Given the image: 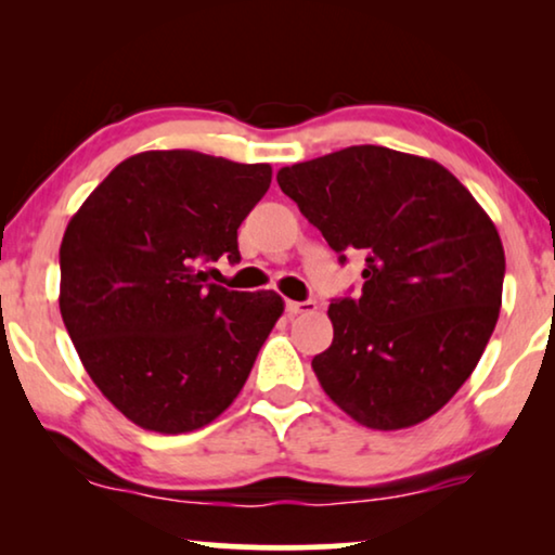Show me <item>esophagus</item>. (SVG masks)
Listing matches in <instances>:
<instances>
[{
	"mask_svg": "<svg viewBox=\"0 0 555 555\" xmlns=\"http://www.w3.org/2000/svg\"><path fill=\"white\" fill-rule=\"evenodd\" d=\"M318 306L313 300L308 302H298V300H285V313L295 318V315H306V313H315Z\"/></svg>",
	"mask_w": 555,
	"mask_h": 555,
	"instance_id": "1",
	"label": "esophagus"
}]
</instances>
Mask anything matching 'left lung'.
Returning <instances> with one entry per match:
<instances>
[{
    "instance_id": "1",
    "label": "left lung",
    "mask_w": 555,
    "mask_h": 555,
    "mask_svg": "<svg viewBox=\"0 0 555 555\" xmlns=\"http://www.w3.org/2000/svg\"><path fill=\"white\" fill-rule=\"evenodd\" d=\"M278 184L340 262L366 257L359 298L328 308L323 391L369 429L429 420L495 331L505 253L492 219L442 164L384 146L283 166Z\"/></svg>"
}]
</instances>
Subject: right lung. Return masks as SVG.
Here are the masks:
<instances>
[{"mask_svg": "<svg viewBox=\"0 0 555 555\" xmlns=\"http://www.w3.org/2000/svg\"><path fill=\"white\" fill-rule=\"evenodd\" d=\"M270 164L199 151L120 162L67 222L60 313L103 397L141 429L181 435L237 399L285 302L207 280L237 262V230L270 189Z\"/></svg>", "mask_w": 555, "mask_h": 555, "instance_id": "right-lung-1", "label": "right lung"}]
</instances>
